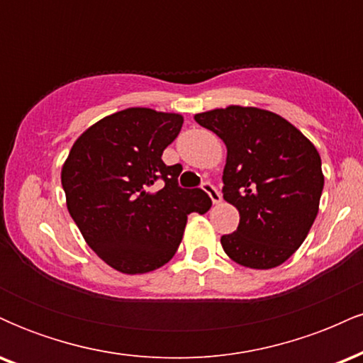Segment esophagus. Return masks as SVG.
<instances>
[{"mask_svg":"<svg viewBox=\"0 0 363 363\" xmlns=\"http://www.w3.org/2000/svg\"><path fill=\"white\" fill-rule=\"evenodd\" d=\"M203 189H205V193L210 196L211 201H213V205H218V203L222 201V194L218 193V189H216L211 182H205V184H203Z\"/></svg>","mask_w":363,"mask_h":363,"instance_id":"1","label":"esophagus"}]
</instances>
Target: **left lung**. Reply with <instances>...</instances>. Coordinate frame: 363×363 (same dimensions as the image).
<instances>
[{"label":"left lung","instance_id":"8db88e82","mask_svg":"<svg viewBox=\"0 0 363 363\" xmlns=\"http://www.w3.org/2000/svg\"><path fill=\"white\" fill-rule=\"evenodd\" d=\"M194 121L227 147L223 199L239 227L220 242L237 264L272 269L301 247L319 211L324 174L309 138L272 111L228 106Z\"/></svg>","mask_w":363,"mask_h":363}]
</instances>
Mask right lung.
<instances>
[{
  "mask_svg": "<svg viewBox=\"0 0 363 363\" xmlns=\"http://www.w3.org/2000/svg\"><path fill=\"white\" fill-rule=\"evenodd\" d=\"M184 118L148 107L106 116L78 136L61 169L69 215L104 262L124 274H143L169 262L187 215L206 213L201 189L177 186L181 165H165L164 150ZM157 178L166 186L149 187Z\"/></svg>",
  "mask_w": 363,
  "mask_h": 363,
  "instance_id": "obj_1",
  "label": "right lung"
}]
</instances>
